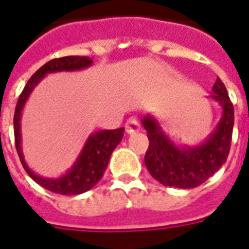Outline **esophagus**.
Segmentation results:
<instances>
[{"label":"esophagus","mask_w":249,"mask_h":249,"mask_svg":"<svg viewBox=\"0 0 249 249\" xmlns=\"http://www.w3.org/2000/svg\"><path fill=\"white\" fill-rule=\"evenodd\" d=\"M139 128H141V126H139L138 121L134 118H130L126 123H125V131H126L128 134H133L135 131H138Z\"/></svg>","instance_id":"34e87169"}]
</instances>
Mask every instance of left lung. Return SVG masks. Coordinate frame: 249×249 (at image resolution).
Masks as SVG:
<instances>
[{"label": "left lung", "instance_id": "8db88e82", "mask_svg": "<svg viewBox=\"0 0 249 249\" xmlns=\"http://www.w3.org/2000/svg\"><path fill=\"white\" fill-rule=\"evenodd\" d=\"M211 97L223 107V116L209 138L195 147H178L162 131L156 119L144 116L149 145L144 156L145 167L157 181L166 187L191 189L205 183L225 163L231 144L234 107L221 79H216Z\"/></svg>", "mask_w": 249, "mask_h": 249}]
</instances>
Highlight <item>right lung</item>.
<instances>
[{
	"instance_id": "add662e5",
	"label": "right lung",
	"mask_w": 249,
	"mask_h": 249,
	"mask_svg": "<svg viewBox=\"0 0 249 249\" xmlns=\"http://www.w3.org/2000/svg\"><path fill=\"white\" fill-rule=\"evenodd\" d=\"M92 60L87 56H66V57L53 58L47 64H44L34 72L32 78L28 80L24 87L23 92L19 96L16 104L15 115H14V134H15V145L21 165L25 169L32 179L47 191L64 196L80 195L89 191L96 185L100 179L104 177L111 153L116 148V145L124 137V128L115 129V130H100L89 135V138L83 147L82 152L76 159L75 163L65 175L56 179L39 177L34 174L26 165L21 151V134H20V116L28 97L30 96L34 87L42 80V78L56 71H74L82 70L92 65Z\"/></svg>"
}]
</instances>
